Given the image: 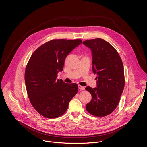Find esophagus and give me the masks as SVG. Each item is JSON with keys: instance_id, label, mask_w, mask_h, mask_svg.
I'll return each instance as SVG.
<instances>
[{"instance_id": "34e87169", "label": "esophagus", "mask_w": 147, "mask_h": 147, "mask_svg": "<svg viewBox=\"0 0 147 147\" xmlns=\"http://www.w3.org/2000/svg\"><path fill=\"white\" fill-rule=\"evenodd\" d=\"M79 88L80 90H84V89H85V88H84V86H79Z\"/></svg>"}]
</instances>
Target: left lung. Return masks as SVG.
Listing matches in <instances>:
<instances>
[{
  "label": "left lung",
  "mask_w": 147,
  "mask_h": 147,
  "mask_svg": "<svg viewBox=\"0 0 147 147\" xmlns=\"http://www.w3.org/2000/svg\"><path fill=\"white\" fill-rule=\"evenodd\" d=\"M92 54V71L96 74L95 88L87 86L92 99L86 105L90 114L104 117L111 114L120 101L125 86L124 67L119 53L109 42L98 38L83 42Z\"/></svg>",
  "instance_id": "1"
}]
</instances>
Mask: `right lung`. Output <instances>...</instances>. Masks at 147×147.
Returning <instances> with one entry per match:
<instances>
[{
  "label": "right lung",
  "instance_id": "obj_1",
  "mask_svg": "<svg viewBox=\"0 0 147 147\" xmlns=\"http://www.w3.org/2000/svg\"><path fill=\"white\" fill-rule=\"evenodd\" d=\"M80 39H54L38 47L31 56L25 71V83L30 103L42 116L57 118L67 111L78 93L76 83L57 79L63 70L67 56L82 43Z\"/></svg>",
  "mask_w": 147,
  "mask_h": 147
}]
</instances>
